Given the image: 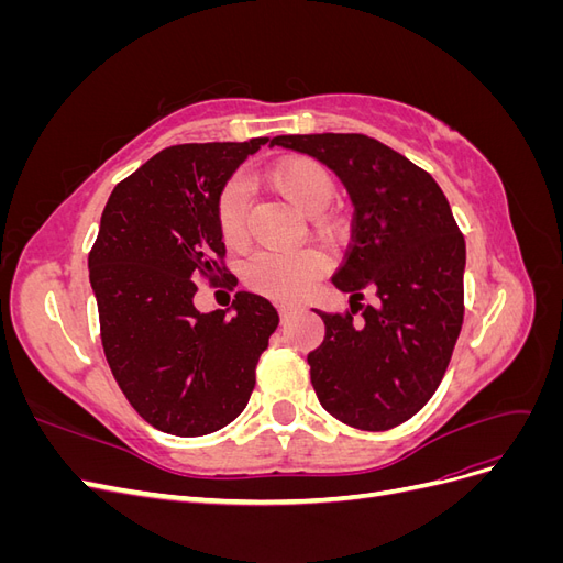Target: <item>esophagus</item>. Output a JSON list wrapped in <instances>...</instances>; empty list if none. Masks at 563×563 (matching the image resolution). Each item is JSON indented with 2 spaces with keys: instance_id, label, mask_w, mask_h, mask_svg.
<instances>
[{
  "instance_id": "34e87169",
  "label": "esophagus",
  "mask_w": 563,
  "mask_h": 563,
  "mask_svg": "<svg viewBox=\"0 0 563 563\" xmlns=\"http://www.w3.org/2000/svg\"><path fill=\"white\" fill-rule=\"evenodd\" d=\"M277 310H279V317H282V321L288 317V314H291L294 312V308H291V305H277Z\"/></svg>"
}]
</instances>
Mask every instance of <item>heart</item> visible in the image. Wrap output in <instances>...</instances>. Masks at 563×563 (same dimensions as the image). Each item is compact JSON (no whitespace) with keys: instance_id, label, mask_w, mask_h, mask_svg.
Here are the masks:
<instances>
[{"instance_id":"obj_1","label":"heart","mask_w":563,"mask_h":563,"mask_svg":"<svg viewBox=\"0 0 563 563\" xmlns=\"http://www.w3.org/2000/svg\"><path fill=\"white\" fill-rule=\"evenodd\" d=\"M265 180L305 216H317L335 195V180L323 164L310 157H288L269 166ZM249 192L242 180H228L216 199L218 230L230 246L244 242ZM323 255L302 249L294 253L258 251L244 265V282L255 294L275 300H296L321 277Z\"/></svg>"}]
</instances>
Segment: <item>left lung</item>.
<instances>
[{"label": "left lung", "instance_id": "obj_1", "mask_svg": "<svg viewBox=\"0 0 563 563\" xmlns=\"http://www.w3.org/2000/svg\"><path fill=\"white\" fill-rule=\"evenodd\" d=\"M269 145L327 164L347 187L352 244L333 275L347 314L314 310L327 327L308 354L319 404L360 430H389L430 401L463 327L465 240L437 180L362 133L277 135ZM366 287L363 319L351 314Z\"/></svg>", "mask_w": 563, "mask_h": 563}]
</instances>
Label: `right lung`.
Returning a JSON list of instances; mask_svg holds the SVG:
<instances>
[{
  "mask_svg": "<svg viewBox=\"0 0 563 563\" xmlns=\"http://www.w3.org/2000/svg\"><path fill=\"white\" fill-rule=\"evenodd\" d=\"M265 143L166 147L114 187L100 216L89 279L106 360L129 404L166 434H211L240 416L279 323L246 291L228 310L195 308V282L225 277L220 187Z\"/></svg>",
  "mask_w": 563,
  "mask_h": 563,
  "instance_id": "right-lung-1",
  "label": "right lung"
}]
</instances>
